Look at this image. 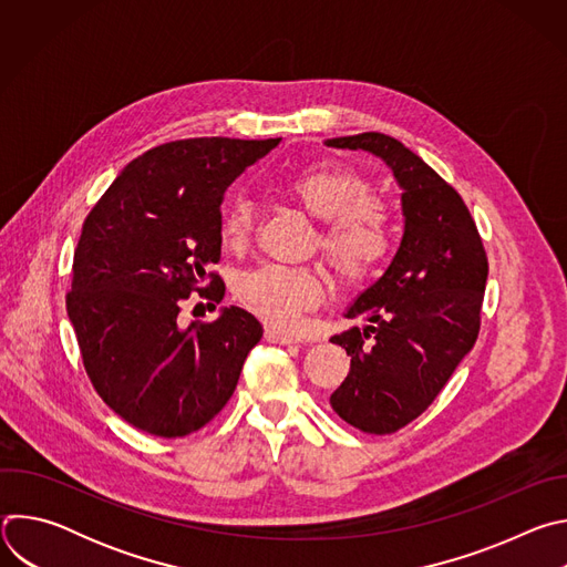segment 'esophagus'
Wrapping results in <instances>:
<instances>
[{
    "mask_svg": "<svg viewBox=\"0 0 567 567\" xmlns=\"http://www.w3.org/2000/svg\"><path fill=\"white\" fill-rule=\"evenodd\" d=\"M265 339H267V341H271V343H278V346H291V343H298V339H296V337L285 334V332H278V330H274V328H269V330L265 332Z\"/></svg>",
    "mask_w": 567,
    "mask_h": 567,
    "instance_id": "obj_1",
    "label": "esophagus"
}]
</instances>
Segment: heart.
Masks as SVG:
<instances>
[{"mask_svg":"<svg viewBox=\"0 0 567 567\" xmlns=\"http://www.w3.org/2000/svg\"><path fill=\"white\" fill-rule=\"evenodd\" d=\"M285 190L320 219V249L348 285L370 280L394 249V221L388 204L370 193L368 179L348 166H311L285 182ZM254 233V208L245 199L228 202L217 221L219 245L241 251ZM326 293L322 278L309 267L262 265L239 278V305L269 328L291 332L302 313Z\"/></svg>","mask_w":567,"mask_h":567,"instance_id":"heart-1","label":"heart"}]
</instances>
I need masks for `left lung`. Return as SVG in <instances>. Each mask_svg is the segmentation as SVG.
Wrapping results in <instances>:
<instances>
[{"instance_id": "left-lung-1", "label": "left lung", "mask_w": 567, "mask_h": 567, "mask_svg": "<svg viewBox=\"0 0 567 567\" xmlns=\"http://www.w3.org/2000/svg\"><path fill=\"white\" fill-rule=\"evenodd\" d=\"M328 145L381 156L403 188L401 247L348 309L368 326L330 339L350 357V372L330 396L334 413L363 433L390 435L431 406L473 348L489 260L457 190L406 145L381 132Z\"/></svg>"}]
</instances>
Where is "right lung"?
Returning <instances> with one entry per match:
<instances>
[{
  "instance_id": "obj_1",
  "label": "right lung",
  "mask_w": 567,
  "mask_h": 567,
  "mask_svg": "<svg viewBox=\"0 0 567 567\" xmlns=\"http://www.w3.org/2000/svg\"><path fill=\"white\" fill-rule=\"evenodd\" d=\"M280 138H182L147 150L90 210L66 311L85 372L107 406L154 437L204 429L230 399L260 320L228 307L182 328L193 293L224 298L219 206L230 182Z\"/></svg>"
}]
</instances>
